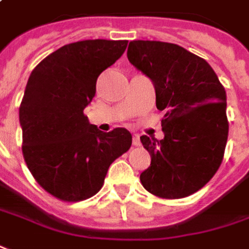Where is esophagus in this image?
<instances>
[{
  "label": "esophagus",
  "mask_w": 249,
  "mask_h": 249,
  "mask_svg": "<svg viewBox=\"0 0 249 249\" xmlns=\"http://www.w3.org/2000/svg\"><path fill=\"white\" fill-rule=\"evenodd\" d=\"M140 144H141V141H140V137L137 136V134H134V136H133V145H134V146H138Z\"/></svg>",
  "instance_id": "esophagus-1"
}]
</instances>
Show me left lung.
<instances>
[{
  "label": "left lung",
  "instance_id": "obj_1",
  "mask_svg": "<svg viewBox=\"0 0 249 249\" xmlns=\"http://www.w3.org/2000/svg\"><path fill=\"white\" fill-rule=\"evenodd\" d=\"M127 58L151 79L156 107L166 112L163 140L141 137L151 155L141 183L159 197H186L221 166L229 133L226 91L204 58L175 43L131 41Z\"/></svg>",
  "mask_w": 249,
  "mask_h": 249
}]
</instances>
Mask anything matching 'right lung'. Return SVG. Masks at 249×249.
<instances>
[{
  "mask_svg": "<svg viewBox=\"0 0 249 249\" xmlns=\"http://www.w3.org/2000/svg\"><path fill=\"white\" fill-rule=\"evenodd\" d=\"M127 41L68 43L33 70L19 108L23 156L35 181L54 197L81 201L97 193L113 160L131 146L123 127L90 124L83 109L98 75L126 51Z\"/></svg>",
  "mask_w": 249,
  "mask_h": 249,
  "instance_id": "add662e5",
  "label": "right lung"
}]
</instances>
